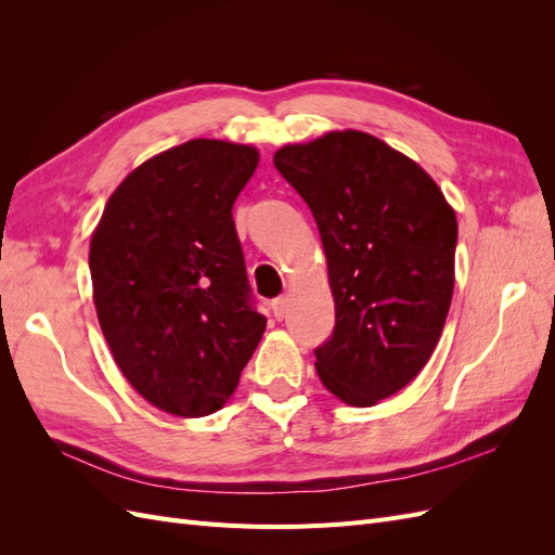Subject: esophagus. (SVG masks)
<instances>
[{
	"instance_id": "obj_1",
	"label": "esophagus",
	"mask_w": 555,
	"mask_h": 555,
	"mask_svg": "<svg viewBox=\"0 0 555 555\" xmlns=\"http://www.w3.org/2000/svg\"><path fill=\"white\" fill-rule=\"evenodd\" d=\"M271 308H273L275 319H284V317H287V310H289V298L287 296H278L273 304H271Z\"/></svg>"
}]
</instances>
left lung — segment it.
I'll use <instances>...</instances> for the list:
<instances>
[{
    "instance_id": "8db88e82",
    "label": "left lung",
    "mask_w": 555,
    "mask_h": 555,
    "mask_svg": "<svg viewBox=\"0 0 555 555\" xmlns=\"http://www.w3.org/2000/svg\"><path fill=\"white\" fill-rule=\"evenodd\" d=\"M273 164L312 210L326 251L335 326L314 349L319 379L347 405H375L440 340L456 215L422 166L363 131L284 145Z\"/></svg>"
}]
</instances>
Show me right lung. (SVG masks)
Masks as SVG:
<instances>
[{
	"instance_id": "1",
	"label": "right lung",
	"mask_w": 555,
	"mask_h": 555,
	"mask_svg": "<svg viewBox=\"0 0 555 555\" xmlns=\"http://www.w3.org/2000/svg\"><path fill=\"white\" fill-rule=\"evenodd\" d=\"M257 164L249 145H176L122 180L92 236L94 306L113 359L169 414L220 410L263 335L231 212Z\"/></svg>"
}]
</instances>
